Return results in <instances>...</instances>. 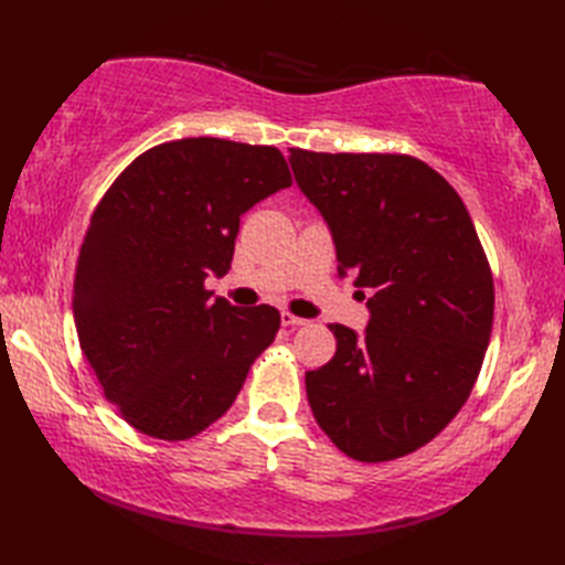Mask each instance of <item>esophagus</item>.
I'll use <instances>...</instances> for the list:
<instances>
[{
  "mask_svg": "<svg viewBox=\"0 0 565 565\" xmlns=\"http://www.w3.org/2000/svg\"><path fill=\"white\" fill-rule=\"evenodd\" d=\"M281 326H286V328H301V326H308V320L289 313V310H284V313H281Z\"/></svg>",
  "mask_w": 565,
  "mask_h": 565,
  "instance_id": "1",
  "label": "esophagus"
}]
</instances>
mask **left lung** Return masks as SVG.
Masks as SVG:
<instances>
[{"mask_svg": "<svg viewBox=\"0 0 565 565\" xmlns=\"http://www.w3.org/2000/svg\"><path fill=\"white\" fill-rule=\"evenodd\" d=\"M289 152L330 225L338 271L374 289L364 338L328 326L338 352L306 374L310 411L352 459H401L451 423L481 374L495 310L490 262L461 196L427 162Z\"/></svg>", "mask_w": 565, "mask_h": 565, "instance_id": "8db88e82", "label": "left lung"}]
</instances>
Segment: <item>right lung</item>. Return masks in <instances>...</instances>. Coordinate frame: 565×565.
Returning <instances> with one entry per match:
<instances>
[{
    "label": "right lung",
    "mask_w": 565,
    "mask_h": 565,
    "mask_svg": "<svg viewBox=\"0 0 565 565\" xmlns=\"http://www.w3.org/2000/svg\"><path fill=\"white\" fill-rule=\"evenodd\" d=\"M291 184L271 146L182 138L138 154L94 209L72 286L77 338L142 435L196 437L274 342L279 310L211 298L206 279L231 269L239 215Z\"/></svg>",
    "instance_id": "obj_1"
}]
</instances>
